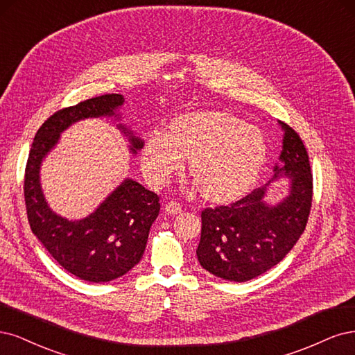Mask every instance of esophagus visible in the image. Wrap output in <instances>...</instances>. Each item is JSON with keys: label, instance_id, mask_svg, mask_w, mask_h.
Instances as JSON below:
<instances>
[{"label": "esophagus", "instance_id": "esophagus-1", "mask_svg": "<svg viewBox=\"0 0 355 355\" xmlns=\"http://www.w3.org/2000/svg\"><path fill=\"white\" fill-rule=\"evenodd\" d=\"M165 212L168 215H178L181 212V205L174 202V200H171L165 205Z\"/></svg>", "mask_w": 355, "mask_h": 355}]
</instances>
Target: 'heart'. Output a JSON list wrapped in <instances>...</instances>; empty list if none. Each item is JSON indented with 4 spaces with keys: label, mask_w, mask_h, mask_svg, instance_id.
I'll return each mask as SVG.
<instances>
[{
    "label": "heart",
    "mask_w": 355,
    "mask_h": 355,
    "mask_svg": "<svg viewBox=\"0 0 355 355\" xmlns=\"http://www.w3.org/2000/svg\"><path fill=\"white\" fill-rule=\"evenodd\" d=\"M268 143L255 125L216 109L187 112L153 132L141 148L146 180L162 187L187 159L189 175L203 200L232 203L255 186L267 161ZM194 189V187H193Z\"/></svg>",
    "instance_id": "heart-1"
}]
</instances>
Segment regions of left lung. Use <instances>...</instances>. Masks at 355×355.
I'll return each instance as SVG.
<instances>
[{
  "instance_id": "8db88e82",
  "label": "left lung",
  "mask_w": 355,
  "mask_h": 355,
  "mask_svg": "<svg viewBox=\"0 0 355 355\" xmlns=\"http://www.w3.org/2000/svg\"><path fill=\"white\" fill-rule=\"evenodd\" d=\"M279 164L264 186L228 207L202 211V233L196 255L214 276L248 282L261 276L291 252L305 230L313 202V174L306 148L288 123ZM290 181V193L276 205L265 202L271 182Z\"/></svg>"
}]
</instances>
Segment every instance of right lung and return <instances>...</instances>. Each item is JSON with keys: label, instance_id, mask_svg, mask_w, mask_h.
<instances>
[{"label": "right lung", "instance_id": "right-lung-1", "mask_svg": "<svg viewBox=\"0 0 355 355\" xmlns=\"http://www.w3.org/2000/svg\"><path fill=\"white\" fill-rule=\"evenodd\" d=\"M123 96L105 94L55 112L33 139L25 169V202L32 233L59 264L85 282L105 283L127 274L140 262L148 232L157 218L161 203L156 193L132 178H125L83 220H67L57 215L44 198L40 169L44 157L59 143L60 134L72 123L87 118L119 119L118 109ZM135 155L143 140L119 123Z\"/></svg>", "mask_w": 355, "mask_h": 355}]
</instances>
